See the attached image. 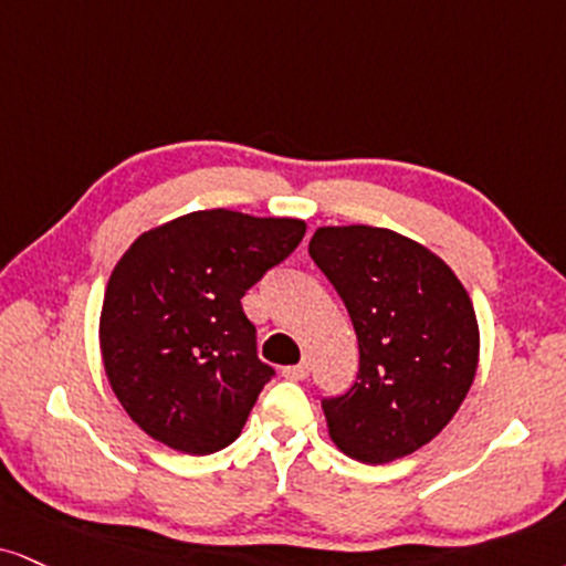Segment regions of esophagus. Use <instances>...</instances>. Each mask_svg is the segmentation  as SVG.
<instances>
[{
    "mask_svg": "<svg viewBox=\"0 0 566 566\" xmlns=\"http://www.w3.org/2000/svg\"><path fill=\"white\" fill-rule=\"evenodd\" d=\"M310 375V361H298V365L283 367V378L289 380H304Z\"/></svg>",
    "mask_w": 566,
    "mask_h": 566,
    "instance_id": "34e87169",
    "label": "esophagus"
}]
</instances>
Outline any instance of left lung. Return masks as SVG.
<instances>
[{
  "mask_svg": "<svg viewBox=\"0 0 566 566\" xmlns=\"http://www.w3.org/2000/svg\"><path fill=\"white\" fill-rule=\"evenodd\" d=\"M310 254L359 340L357 382L323 401L327 436L365 464L409 457L451 422L475 380L472 298L441 256L388 228H317Z\"/></svg>",
  "mask_w": 566,
  "mask_h": 566,
  "instance_id": "8db88e82",
  "label": "left lung"
}]
</instances>
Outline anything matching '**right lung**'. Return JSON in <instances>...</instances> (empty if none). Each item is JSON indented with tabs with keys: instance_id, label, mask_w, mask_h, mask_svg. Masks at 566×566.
<instances>
[{
	"instance_id": "right-lung-1",
	"label": "right lung",
	"mask_w": 566,
	"mask_h": 566,
	"mask_svg": "<svg viewBox=\"0 0 566 566\" xmlns=\"http://www.w3.org/2000/svg\"><path fill=\"white\" fill-rule=\"evenodd\" d=\"M304 233V220L218 207L130 243L104 291L99 348L113 394L146 436L193 457L241 436L272 378L241 298Z\"/></svg>"
}]
</instances>
